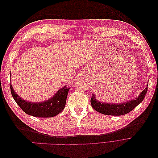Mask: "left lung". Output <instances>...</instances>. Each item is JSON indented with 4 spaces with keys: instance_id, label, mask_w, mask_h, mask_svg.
Masks as SVG:
<instances>
[{
    "instance_id": "8db88e82",
    "label": "left lung",
    "mask_w": 158,
    "mask_h": 158,
    "mask_svg": "<svg viewBox=\"0 0 158 158\" xmlns=\"http://www.w3.org/2000/svg\"><path fill=\"white\" fill-rule=\"evenodd\" d=\"M148 86L142 91L137 98L134 99L131 101L121 103H106L98 102L95 98L94 94H92V98L91 99V105L92 107L98 112L107 115H123L135 109L138 105H139L146 96L148 91Z\"/></svg>"
}]
</instances>
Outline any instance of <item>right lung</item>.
I'll return each mask as SVG.
<instances>
[{"instance_id": "add662e5", "label": "right lung", "mask_w": 158, "mask_h": 158, "mask_svg": "<svg viewBox=\"0 0 158 158\" xmlns=\"http://www.w3.org/2000/svg\"><path fill=\"white\" fill-rule=\"evenodd\" d=\"M10 91L14 99L26 114L35 117H52L59 114L65 107L69 88L64 86L58 90L52 98L43 102H30L20 98L10 83Z\"/></svg>"}]
</instances>
